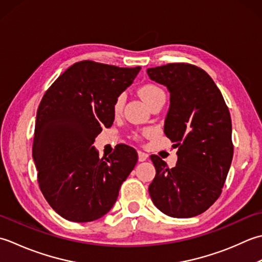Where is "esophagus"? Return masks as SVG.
Returning a JSON list of instances; mask_svg holds the SVG:
<instances>
[{"mask_svg":"<svg viewBox=\"0 0 262 262\" xmlns=\"http://www.w3.org/2000/svg\"><path fill=\"white\" fill-rule=\"evenodd\" d=\"M148 157H149V155L147 152H143V151H139L138 152L139 162H145Z\"/></svg>","mask_w":262,"mask_h":262,"instance_id":"34e87169","label":"esophagus"}]
</instances>
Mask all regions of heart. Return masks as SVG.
<instances>
[{
    "instance_id": "b5f03b06",
    "label": "heart",
    "mask_w": 262,
    "mask_h": 262,
    "mask_svg": "<svg viewBox=\"0 0 262 262\" xmlns=\"http://www.w3.org/2000/svg\"><path fill=\"white\" fill-rule=\"evenodd\" d=\"M139 95L141 96V98L146 101V103L150 106L155 101L161 99V98H165V93L163 90L155 86V84L151 83H147V84H143L142 87H140L139 89ZM124 100L125 97L123 94H121L117 96L114 100V104H113V112L114 114H120L122 110H123V106H124Z\"/></svg>"
}]
</instances>
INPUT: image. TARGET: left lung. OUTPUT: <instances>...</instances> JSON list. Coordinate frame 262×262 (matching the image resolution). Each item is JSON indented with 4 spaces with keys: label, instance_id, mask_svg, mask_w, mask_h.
<instances>
[{
    "label": "left lung",
    "instance_id": "obj_1",
    "mask_svg": "<svg viewBox=\"0 0 262 262\" xmlns=\"http://www.w3.org/2000/svg\"><path fill=\"white\" fill-rule=\"evenodd\" d=\"M147 73L169 92L164 133L179 147L173 168L156 155L150 156L156 175L149 194L165 215L198 216L220 198L231 167V115L220 89L202 69L169 63Z\"/></svg>",
    "mask_w": 262,
    "mask_h": 262
}]
</instances>
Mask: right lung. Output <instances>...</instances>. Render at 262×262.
I'll return each mask as SVG.
<instances>
[{
	"label": "right lung",
	"instance_id": "add662e5",
	"mask_svg": "<svg viewBox=\"0 0 262 262\" xmlns=\"http://www.w3.org/2000/svg\"><path fill=\"white\" fill-rule=\"evenodd\" d=\"M140 67L74 63L58 77L37 110L33 158L41 193L58 215L74 223L98 220L113 208L138 154L126 145L99 158L93 145L113 124V104Z\"/></svg>",
	"mask_w": 262,
	"mask_h": 262
}]
</instances>
